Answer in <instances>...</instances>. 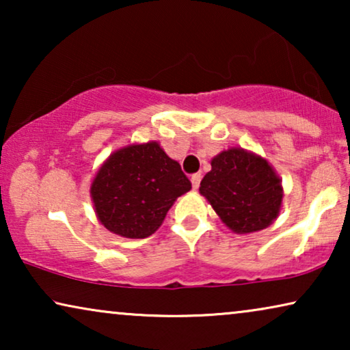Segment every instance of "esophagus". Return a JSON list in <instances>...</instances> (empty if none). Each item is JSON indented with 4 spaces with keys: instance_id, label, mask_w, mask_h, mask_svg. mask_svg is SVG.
I'll use <instances>...</instances> for the list:
<instances>
[{
    "instance_id": "1",
    "label": "esophagus",
    "mask_w": 350,
    "mask_h": 350,
    "mask_svg": "<svg viewBox=\"0 0 350 350\" xmlns=\"http://www.w3.org/2000/svg\"><path fill=\"white\" fill-rule=\"evenodd\" d=\"M200 180H202V175H200V174H194L193 176H191V183H193V188L194 189L199 188Z\"/></svg>"
}]
</instances>
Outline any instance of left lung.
<instances>
[{
  "label": "left lung",
  "instance_id": "1",
  "mask_svg": "<svg viewBox=\"0 0 350 350\" xmlns=\"http://www.w3.org/2000/svg\"><path fill=\"white\" fill-rule=\"evenodd\" d=\"M199 191L223 223L241 234L269 226L284 198L280 178L267 161L241 148L213 157Z\"/></svg>",
  "mask_w": 350,
  "mask_h": 350
}]
</instances>
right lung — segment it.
<instances>
[{"mask_svg":"<svg viewBox=\"0 0 350 350\" xmlns=\"http://www.w3.org/2000/svg\"><path fill=\"white\" fill-rule=\"evenodd\" d=\"M191 181L159 143L122 148L100 167L90 186L95 213L108 231L129 239L151 236Z\"/></svg>","mask_w":350,"mask_h":350,"instance_id":"obj_1","label":"right lung"}]
</instances>
